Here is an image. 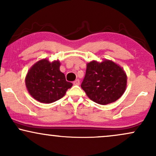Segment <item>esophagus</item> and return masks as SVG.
<instances>
[{
	"mask_svg": "<svg viewBox=\"0 0 156 156\" xmlns=\"http://www.w3.org/2000/svg\"><path fill=\"white\" fill-rule=\"evenodd\" d=\"M73 84H74V85H79V84H80V80H78V79L76 80L74 82H73Z\"/></svg>",
	"mask_w": 156,
	"mask_h": 156,
	"instance_id": "34e87169",
	"label": "esophagus"
}]
</instances>
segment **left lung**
<instances>
[{"instance_id": "1", "label": "left lung", "mask_w": 156, "mask_h": 156, "mask_svg": "<svg viewBox=\"0 0 156 156\" xmlns=\"http://www.w3.org/2000/svg\"><path fill=\"white\" fill-rule=\"evenodd\" d=\"M127 76L120 66L110 60L87 64L81 88L90 100L101 105L117 101L126 89Z\"/></svg>"}]
</instances>
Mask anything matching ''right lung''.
Segmentation results:
<instances>
[{
  "label": "right lung",
  "mask_w": 156,
  "mask_h": 156,
  "mask_svg": "<svg viewBox=\"0 0 156 156\" xmlns=\"http://www.w3.org/2000/svg\"><path fill=\"white\" fill-rule=\"evenodd\" d=\"M59 61L50 62L46 58L35 63L28 71L26 86L28 92L37 101L51 103L63 98L73 83L66 80L60 71Z\"/></svg>",
  "instance_id": "1"
}]
</instances>
